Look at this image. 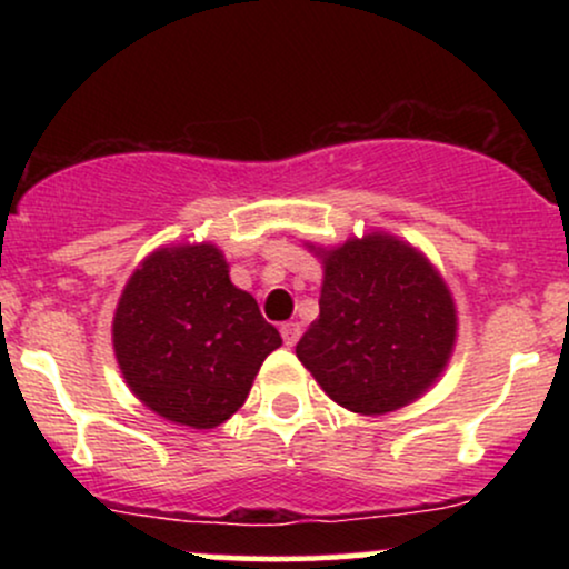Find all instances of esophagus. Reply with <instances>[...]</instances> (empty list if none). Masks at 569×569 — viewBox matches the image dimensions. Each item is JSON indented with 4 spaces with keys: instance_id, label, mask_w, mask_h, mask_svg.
Here are the masks:
<instances>
[{
    "instance_id": "esophagus-1",
    "label": "esophagus",
    "mask_w": 569,
    "mask_h": 569,
    "mask_svg": "<svg viewBox=\"0 0 569 569\" xmlns=\"http://www.w3.org/2000/svg\"><path fill=\"white\" fill-rule=\"evenodd\" d=\"M299 335H302V329H299V323H283L280 326V337H283V342L293 348V345L299 342Z\"/></svg>"
}]
</instances>
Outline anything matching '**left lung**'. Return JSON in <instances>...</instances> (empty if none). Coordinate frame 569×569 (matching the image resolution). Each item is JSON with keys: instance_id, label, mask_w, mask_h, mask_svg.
<instances>
[{"instance_id": "obj_1", "label": "left lung", "mask_w": 569, "mask_h": 569, "mask_svg": "<svg viewBox=\"0 0 569 569\" xmlns=\"http://www.w3.org/2000/svg\"><path fill=\"white\" fill-rule=\"evenodd\" d=\"M305 246L321 259L323 286L297 358L323 393L363 417L426 396L457 342V307L441 272L420 248L382 230Z\"/></svg>"}]
</instances>
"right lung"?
<instances>
[{"instance_id":"add662e5","label":"right lung","mask_w":569,"mask_h":569,"mask_svg":"<svg viewBox=\"0 0 569 569\" xmlns=\"http://www.w3.org/2000/svg\"><path fill=\"white\" fill-rule=\"evenodd\" d=\"M112 345L143 407L176 426L211 430L243 407L283 339L257 299L232 283L219 246L176 243L141 259L128 278Z\"/></svg>"}]
</instances>
